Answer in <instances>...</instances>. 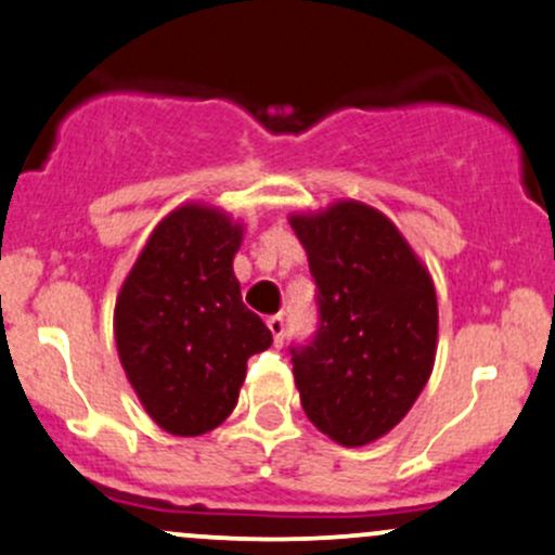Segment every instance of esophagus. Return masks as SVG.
Listing matches in <instances>:
<instances>
[{
  "label": "esophagus",
  "mask_w": 555,
  "mask_h": 555,
  "mask_svg": "<svg viewBox=\"0 0 555 555\" xmlns=\"http://www.w3.org/2000/svg\"><path fill=\"white\" fill-rule=\"evenodd\" d=\"M267 327L272 331V338H275V344H283V336H285V318H283V314H272V318H267Z\"/></svg>",
  "instance_id": "obj_1"
}]
</instances>
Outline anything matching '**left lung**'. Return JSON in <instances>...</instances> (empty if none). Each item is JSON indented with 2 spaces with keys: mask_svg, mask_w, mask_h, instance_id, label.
Instances as JSON below:
<instances>
[{
  "mask_svg": "<svg viewBox=\"0 0 555 555\" xmlns=\"http://www.w3.org/2000/svg\"><path fill=\"white\" fill-rule=\"evenodd\" d=\"M314 280L318 331L291 344L307 418L344 447L384 437L431 375L437 294L384 214L344 201L294 217Z\"/></svg>",
  "mask_w": 555,
  "mask_h": 555,
  "instance_id": "1",
  "label": "left lung"
}]
</instances>
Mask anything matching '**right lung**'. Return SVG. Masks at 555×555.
Returning <instances> with one entry per match:
<instances>
[{"label": "right lung", "instance_id": "right-lung-1", "mask_svg": "<svg viewBox=\"0 0 555 555\" xmlns=\"http://www.w3.org/2000/svg\"><path fill=\"white\" fill-rule=\"evenodd\" d=\"M241 228L182 206L153 230L116 301V347L142 408L164 431L198 437L237 404L246 362L272 344L243 304L232 256Z\"/></svg>", "mask_w": 555, "mask_h": 555}]
</instances>
